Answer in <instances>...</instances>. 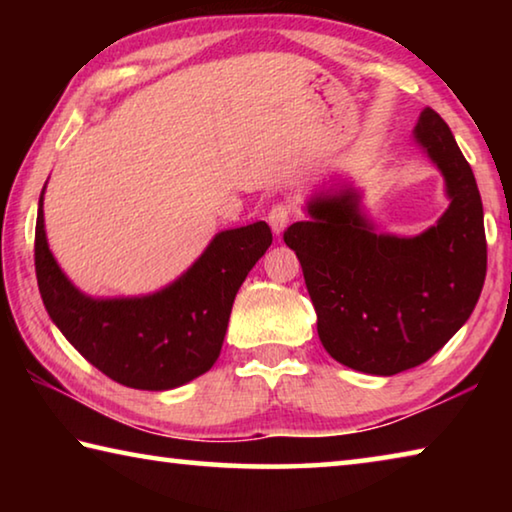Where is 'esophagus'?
Listing matches in <instances>:
<instances>
[{
    "mask_svg": "<svg viewBox=\"0 0 512 512\" xmlns=\"http://www.w3.org/2000/svg\"><path fill=\"white\" fill-rule=\"evenodd\" d=\"M289 207L284 203H275L271 210H268V223H271V228L275 235H282L284 228H287L289 223Z\"/></svg>",
    "mask_w": 512,
    "mask_h": 512,
    "instance_id": "obj_1",
    "label": "esophagus"
}]
</instances>
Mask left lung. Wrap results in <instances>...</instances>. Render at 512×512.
I'll return each instance as SVG.
<instances>
[{
    "label": "left lung",
    "mask_w": 512,
    "mask_h": 512,
    "mask_svg": "<svg viewBox=\"0 0 512 512\" xmlns=\"http://www.w3.org/2000/svg\"><path fill=\"white\" fill-rule=\"evenodd\" d=\"M415 137L447 180L449 210L420 237L377 235L357 194H320L309 221L284 230L296 250L323 348L343 366L391 377L431 359L476 307L488 268L472 167L436 110Z\"/></svg>",
    "instance_id": "left-lung-1"
}]
</instances>
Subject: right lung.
I'll use <instances>...</instances> for the list:
<instances>
[{
	"label": "right lung",
	"mask_w": 512,
	"mask_h": 512,
	"mask_svg": "<svg viewBox=\"0 0 512 512\" xmlns=\"http://www.w3.org/2000/svg\"><path fill=\"white\" fill-rule=\"evenodd\" d=\"M271 241L264 221L225 230L167 289L144 298H90L49 253L40 196L33 257L47 314L94 368L137 391H169L219 359L232 302Z\"/></svg>",
	"instance_id": "right-lung-1"
}]
</instances>
